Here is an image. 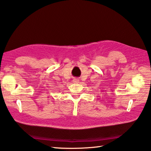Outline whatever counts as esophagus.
Wrapping results in <instances>:
<instances>
[{"label":"esophagus","mask_w":151,"mask_h":151,"mask_svg":"<svg viewBox=\"0 0 151 151\" xmlns=\"http://www.w3.org/2000/svg\"><path fill=\"white\" fill-rule=\"evenodd\" d=\"M73 81L74 83H78V82H79V80H78V79H77V78H74Z\"/></svg>","instance_id":"esophagus-1"}]
</instances>
